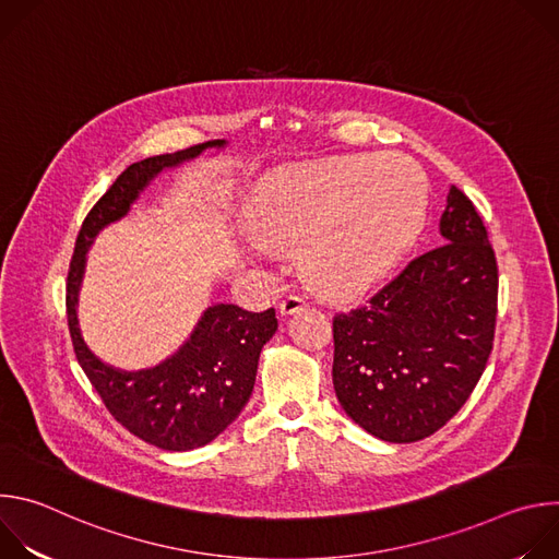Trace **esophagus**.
Masks as SVG:
<instances>
[{
  "label": "esophagus",
  "mask_w": 559,
  "mask_h": 559,
  "mask_svg": "<svg viewBox=\"0 0 559 559\" xmlns=\"http://www.w3.org/2000/svg\"><path fill=\"white\" fill-rule=\"evenodd\" d=\"M307 307V300L298 294H289L283 302H281V316H292V313H298Z\"/></svg>",
  "instance_id": "esophagus-1"
}]
</instances>
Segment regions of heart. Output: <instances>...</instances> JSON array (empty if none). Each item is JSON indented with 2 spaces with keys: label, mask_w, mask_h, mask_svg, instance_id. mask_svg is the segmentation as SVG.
Here are the masks:
<instances>
[{
  "label": "heart",
  "mask_w": 559,
  "mask_h": 559,
  "mask_svg": "<svg viewBox=\"0 0 559 559\" xmlns=\"http://www.w3.org/2000/svg\"><path fill=\"white\" fill-rule=\"evenodd\" d=\"M427 183L403 154H345L289 166L259 194L257 231L276 250L300 252L305 281L349 298L384 283L418 243Z\"/></svg>",
  "instance_id": "1"
}]
</instances>
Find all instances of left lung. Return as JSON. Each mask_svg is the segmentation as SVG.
<instances>
[{
    "label": "left lung",
    "instance_id": "1",
    "mask_svg": "<svg viewBox=\"0 0 559 559\" xmlns=\"http://www.w3.org/2000/svg\"><path fill=\"white\" fill-rule=\"evenodd\" d=\"M444 246L414 259L365 307L334 316V389L384 442H416L468 401L493 349L498 263L468 197L449 188Z\"/></svg>",
    "mask_w": 559,
    "mask_h": 559
}]
</instances>
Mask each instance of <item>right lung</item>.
Segmentation results:
<instances>
[{
    "instance_id": "1",
    "label": "right lung",
    "mask_w": 559,
    "mask_h": 559,
    "mask_svg": "<svg viewBox=\"0 0 559 559\" xmlns=\"http://www.w3.org/2000/svg\"><path fill=\"white\" fill-rule=\"evenodd\" d=\"M225 143V139H214L173 154L150 156L126 168L88 212L68 270V328L79 365L115 420L164 451L205 447L243 412L254 389L261 349L278 330L274 307L254 313L238 305H212L170 358L150 369L123 371L97 358L86 345L76 316L79 289L86 272V254L97 234L123 218L154 177L192 162L210 147L221 150Z\"/></svg>"
}]
</instances>
